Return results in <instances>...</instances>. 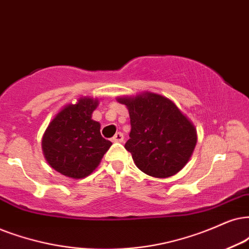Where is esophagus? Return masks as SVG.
I'll return each mask as SVG.
<instances>
[{
    "label": "esophagus",
    "instance_id": "1",
    "mask_svg": "<svg viewBox=\"0 0 249 249\" xmlns=\"http://www.w3.org/2000/svg\"><path fill=\"white\" fill-rule=\"evenodd\" d=\"M123 140H124V134L122 132H117L111 139L112 142H123Z\"/></svg>",
    "mask_w": 249,
    "mask_h": 249
}]
</instances>
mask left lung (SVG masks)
I'll list each match as a JSON object with an SVG mask.
<instances>
[{"label": "left lung", "instance_id": "obj_1", "mask_svg": "<svg viewBox=\"0 0 249 249\" xmlns=\"http://www.w3.org/2000/svg\"><path fill=\"white\" fill-rule=\"evenodd\" d=\"M130 112L125 149L144 174L168 178L184 168L196 144V131L174 102L154 93L118 99Z\"/></svg>", "mask_w": 249, "mask_h": 249}]
</instances>
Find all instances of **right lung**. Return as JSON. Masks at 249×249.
<instances>
[{
	"mask_svg": "<svg viewBox=\"0 0 249 249\" xmlns=\"http://www.w3.org/2000/svg\"><path fill=\"white\" fill-rule=\"evenodd\" d=\"M97 100L84 97L77 105L65 107L50 122L43 134L46 160L56 171L79 179L90 175L111 146L92 119Z\"/></svg>",
	"mask_w": 249,
	"mask_h": 249,
	"instance_id": "obj_1",
	"label": "right lung"
}]
</instances>
